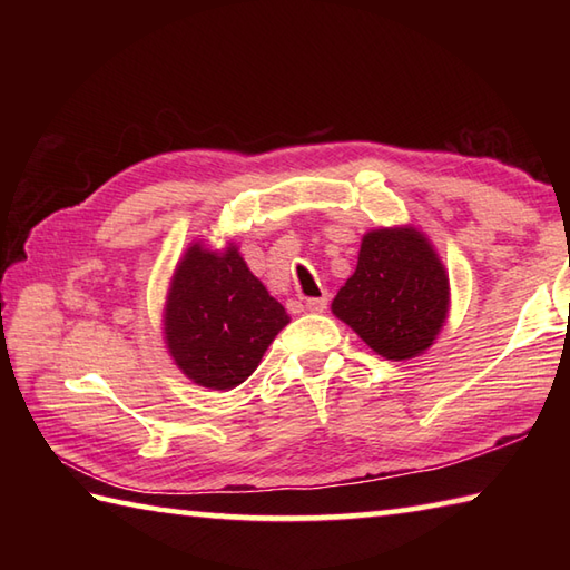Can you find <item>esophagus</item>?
I'll use <instances>...</instances> for the list:
<instances>
[{
	"mask_svg": "<svg viewBox=\"0 0 570 570\" xmlns=\"http://www.w3.org/2000/svg\"><path fill=\"white\" fill-rule=\"evenodd\" d=\"M325 308H328V296H325V294L306 301V311H308V313H323Z\"/></svg>",
	"mask_w": 570,
	"mask_h": 570,
	"instance_id": "obj_1",
	"label": "esophagus"
}]
</instances>
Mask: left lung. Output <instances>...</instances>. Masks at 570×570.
I'll list each match as a JSON object with an SVG mask.
<instances>
[{
	"mask_svg": "<svg viewBox=\"0 0 570 570\" xmlns=\"http://www.w3.org/2000/svg\"><path fill=\"white\" fill-rule=\"evenodd\" d=\"M333 313L377 355L416 357L445 321L443 264L414 227L372 229L362 237L357 269L337 292Z\"/></svg>",
	"mask_w": 570,
	"mask_h": 570,
	"instance_id": "1",
	"label": "left lung"
}]
</instances>
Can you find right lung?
<instances>
[{
    "instance_id": "right-lung-1",
    "label": "right lung",
    "mask_w": 570,
    "mask_h": 570,
    "mask_svg": "<svg viewBox=\"0 0 570 570\" xmlns=\"http://www.w3.org/2000/svg\"><path fill=\"white\" fill-rule=\"evenodd\" d=\"M288 323L235 247L193 245L174 274L166 304V343L176 365L208 390H233L257 370Z\"/></svg>"
}]
</instances>
